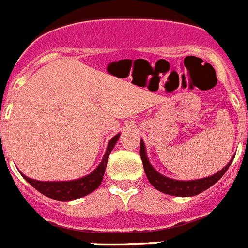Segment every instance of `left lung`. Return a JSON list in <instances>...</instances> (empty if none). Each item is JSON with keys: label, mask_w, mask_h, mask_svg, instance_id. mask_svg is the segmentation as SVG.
Returning <instances> with one entry per match:
<instances>
[{"label": "left lung", "mask_w": 248, "mask_h": 248, "mask_svg": "<svg viewBox=\"0 0 248 248\" xmlns=\"http://www.w3.org/2000/svg\"><path fill=\"white\" fill-rule=\"evenodd\" d=\"M140 158L143 160L144 172L148 177V181L150 182V185L153 186L155 189L163 192V193L177 197L196 196V194L202 193L203 190L208 189L209 187H212L216 182H218L222 178V175L225 174L230 164L233 160H231L227 166L223 169H221L218 173H216V174L211 175V177H207V178L196 179V181H175V179L164 177V175L156 172L155 169L152 167V164H150L147 158V154H145V147L143 140H140Z\"/></svg>", "instance_id": "left-lung-1"}]
</instances>
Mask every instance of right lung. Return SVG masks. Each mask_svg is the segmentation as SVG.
<instances>
[{
    "instance_id": "right-lung-1",
    "label": "right lung",
    "mask_w": 248,
    "mask_h": 248,
    "mask_svg": "<svg viewBox=\"0 0 248 248\" xmlns=\"http://www.w3.org/2000/svg\"><path fill=\"white\" fill-rule=\"evenodd\" d=\"M120 134H116L111 140L109 141V145L107 148V152L104 154V158L99 167L95 169L94 172L90 173L89 175L84 178L76 179V181L69 182H40L35 179L27 178L22 174V177L29 182L30 185L32 186L35 189H37L40 193L45 194L46 197H50L52 200L58 201H73L80 197H84L86 194L92 193L93 190L100 186L103 181L105 168H107V163L109 159L110 152L113 150L114 145L119 139Z\"/></svg>"
}]
</instances>
